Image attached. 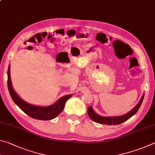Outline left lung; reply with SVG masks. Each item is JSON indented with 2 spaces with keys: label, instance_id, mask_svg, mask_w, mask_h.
I'll return each mask as SVG.
<instances>
[{
  "label": "left lung",
  "instance_id": "obj_1",
  "mask_svg": "<svg viewBox=\"0 0 155 155\" xmlns=\"http://www.w3.org/2000/svg\"><path fill=\"white\" fill-rule=\"evenodd\" d=\"M143 97H144V94H143L142 99H141L140 102L138 103V104L135 107L134 109H133L131 112L127 113L125 115L120 116H113V117H104V116H99L94 112L91 106H89L88 108V114L89 117L93 121L96 122V123L100 124H107V125H112V124H113V125H116V124H121L124 123V122L127 121L137 112L141 106V105H142Z\"/></svg>",
  "mask_w": 155,
  "mask_h": 155
}]
</instances>
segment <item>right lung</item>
I'll return each instance as SVG.
<instances>
[{
  "mask_svg": "<svg viewBox=\"0 0 155 155\" xmlns=\"http://www.w3.org/2000/svg\"><path fill=\"white\" fill-rule=\"evenodd\" d=\"M7 85L11 97L15 104L27 115L38 120H49L56 118L62 112L64 107L65 103L72 96V94H69L62 97L55 104L50 106L41 107L29 104L23 101L13 91L10 77V65H9L7 71Z\"/></svg>",
  "mask_w": 155,
  "mask_h": 155,
  "instance_id": "obj_1",
  "label": "right lung"
}]
</instances>
